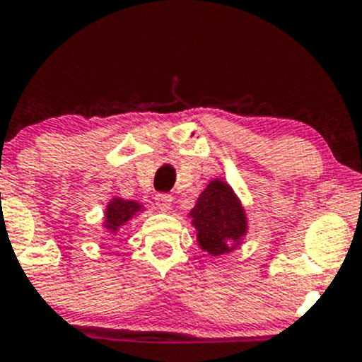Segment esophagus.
<instances>
[{
  "instance_id": "obj_1",
  "label": "esophagus",
  "mask_w": 362,
  "mask_h": 362,
  "mask_svg": "<svg viewBox=\"0 0 362 362\" xmlns=\"http://www.w3.org/2000/svg\"><path fill=\"white\" fill-rule=\"evenodd\" d=\"M172 201L173 199L170 194H158L155 197V204L158 209H161V211H168L170 206H172Z\"/></svg>"
}]
</instances>
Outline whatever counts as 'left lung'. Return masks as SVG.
<instances>
[{
  "label": "left lung",
  "instance_id": "obj_1",
  "mask_svg": "<svg viewBox=\"0 0 362 362\" xmlns=\"http://www.w3.org/2000/svg\"><path fill=\"white\" fill-rule=\"evenodd\" d=\"M189 216L197 231L199 247L213 257L235 250L247 235L245 209L233 189L221 178L209 182Z\"/></svg>",
  "mask_w": 362,
  "mask_h": 362
}]
</instances>
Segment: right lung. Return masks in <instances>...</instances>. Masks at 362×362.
Returning a JSON list of instances; mask_svg holds the SVG:
<instances>
[{
  "label": "right lung",
  "instance_id": "1",
  "mask_svg": "<svg viewBox=\"0 0 362 362\" xmlns=\"http://www.w3.org/2000/svg\"><path fill=\"white\" fill-rule=\"evenodd\" d=\"M143 209V206L136 201H124L120 197H114L107 204L105 209V221H103V226H105L107 231L110 233H117L119 228H122L132 216H136L139 211Z\"/></svg>",
  "mask_w": 362,
  "mask_h": 362
}]
</instances>
